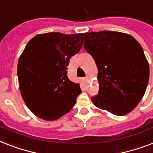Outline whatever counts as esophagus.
<instances>
[{
	"instance_id": "obj_1",
	"label": "esophagus",
	"mask_w": 153,
	"mask_h": 153,
	"mask_svg": "<svg viewBox=\"0 0 153 153\" xmlns=\"http://www.w3.org/2000/svg\"><path fill=\"white\" fill-rule=\"evenodd\" d=\"M85 82H86V83H87V84L90 82V79H89V77H86V78H85Z\"/></svg>"
}]
</instances>
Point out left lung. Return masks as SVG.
Returning <instances> with one entry per match:
<instances>
[{"instance_id":"1","label":"left lung","mask_w":153,"mask_h":153,"mask_svg":"<svg viewBox=\"0 0 153 153\" xmlns=\"http://www.w3.org/2000/svg\"><path fill=\"white\" fill-rule=\"evenodd\" d=\"M84 48L98 67L99 91L93 104L117 116L131 112L145 95L149 65L132 36L111 31L86 32Z\"/></svg>"}]
</instances>
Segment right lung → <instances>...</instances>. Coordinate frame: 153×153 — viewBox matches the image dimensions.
Returning a JSON list of instances; mask_svg holds the SVG:
<instances>
[{
  "label": "right lung",
  "instance_id": "right-lung-1",
  "mask_svg": "<svg viewBox=\"0 0 153 153\" xmlns=\"http://www.w3.org/2000/svg\"><path fill=\"white\" fill-rule=\"evenodd\" d=\"M84 33L48 32L34 36L19 58L17 75L22 98L39 118L55 121L71 110L82 92L67 77L70 59L80 51Z\"/></svg>",
  "mask_w": 153,
  "mask_h": 153
}]
</instances>
